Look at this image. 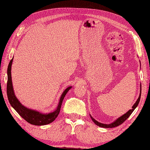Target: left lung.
<instances>
[{"instance_id":"left-lung-1","label":"left lung","mask_w":150,"mask_h":150,"mask_svg":"<svg viewBox=\"0 0 150 150\" xmlns=\"http://www.w3.org/2000/svg\"><path fill=\"white\" fill-rule=\"evenodd\" d=\"M140 93H139V96L138 98V99H137L136 102L135 103V104H134L132 107V109L131 110H129L126 113H125L124 115H123L122 116L118 118H117L116 120L114 121L113 122H112V124H102V123L99 122L98 121H96L95 120L94 118H93L91 116V118L93 121L95 123V124H96L97 125L101 127H104V128H113V127H117L118 125H121L122 123H124L130 115L132 114V113L133 112V111L136 109V107L137 106L138 104H139V101H140V98H141V86H140Z\"/></svg>"}]
</instances>
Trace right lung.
I'll use <instances>...</instances> for the list:
<instances>
[{
	"mask_svg": "<svg viewBox=\"0 0 150 150\" xmlns=\"http://www.w3.org/2000/svg\"><path fill=\"white\" fill-rule=\"evenodd\" d=\"M13 57L10 61V62L7 68V94L8 100L11 106L16 111L17 113L20 116L25 119V120L31 124L35 125H44L50 124L55 120L57 115H59L60 109L62 105V102L63 99L68 93V91L70 90L71 86H69L64 91L63 93L61 94L58 105L56 109L52 112L47 113H40L38 111L32 110L26 108L19 101L18 99L16 98V96L14 94V92L13 87L12 79H11V66H12Z\"/></svg>",
	"mask_w": 150,
	"mask_h": 150,
	"instance_id": "obj_1",
	"label": "right lung"
}]
</instances>
